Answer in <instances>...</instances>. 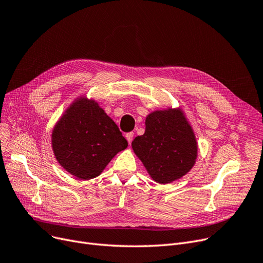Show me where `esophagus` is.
Returning <instances> with one entry per match:
<instances>
[{"mask_svg":"<svg viewBox=\"0 0 263 263\" xmlns=\"http://www.w3.org/2000/svg\"><path fill=\"white\" fill-rule=\"evenodd\" d=\"M125 139H127V141H128L129 144H131V142H132V140H133V132H130V133L125 134Z\"/></svg>","mask_w":263,"mask_h":263,"instance_id":"34e87169","label":"esophagus"}]
</instances>
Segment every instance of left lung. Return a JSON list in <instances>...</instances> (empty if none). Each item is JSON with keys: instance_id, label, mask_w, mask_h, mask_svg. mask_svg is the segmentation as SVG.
Segmentation results:
<instances>
[{"instance_id": "8db88e82", "label": "left lung", "mask_w": 263, "mask_h": 263, "mask_svg": "<svg viewBox=\"0 0 263 263\" xmlns=\"http://www.w3.org/2000/svg\"><path fill=\"white\" fill-rule=\"evenodd\" d=\"M131 145L148 174L159 184L185 176L198 158L196 134L181 107L148 114L145 133L136 136Z\"/></svg>"}]
</instances>
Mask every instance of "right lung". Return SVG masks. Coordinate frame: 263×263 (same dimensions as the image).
Segmentation results:
<instances>
[{"label":"right lung","instance_id":"add662e5","mask_svg":"<svg viewBox=\"0 0 263 263\" xmlns=\"http://www.w3.org/2000/svg\"><path fill=\"white\" fill-rule=\"evenodd\" d=\"M128 147L117 124L98 102L86 96L68 105L51 133L59 164L73 176L88 180L103 172L110 160Z\"/></svg>","mask_w":263,"mask_h":263}]
</instances>
